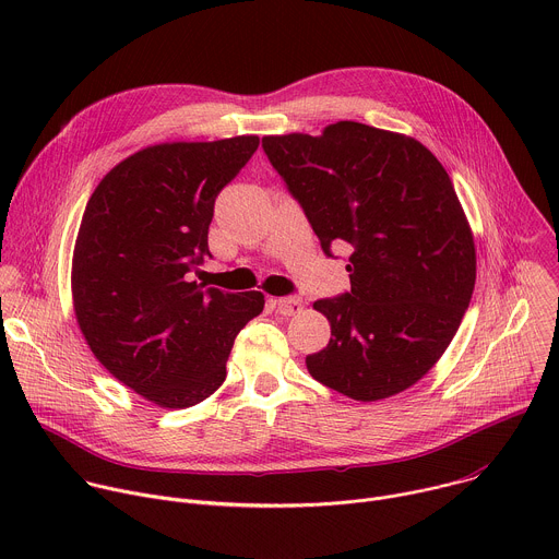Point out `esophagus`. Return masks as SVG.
I'll return each mask as SVG.
<instances>
[{
  "label": "esophagus",
  "mask_w": 559,
  "mask_h": 559,
  "mask_svg": "<svg viewBox=\"0 0 559 559\" xmlns=\"http://www.w3.org/2000/svg\"><path fill=\"white\" fill-rule=\"evenodd\" d=\"M276 307L283 316H296L302 309V298L300 296H283L276 298Z\"/></svg>",
  "instance_id": "esophagus-1"
}]
</instances>
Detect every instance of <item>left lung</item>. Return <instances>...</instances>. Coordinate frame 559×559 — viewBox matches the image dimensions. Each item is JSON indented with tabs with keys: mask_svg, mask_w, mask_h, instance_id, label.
<instances>
[{
	"mask_svg": "<svg viewBox=\"0 0 559 559\" xmlns=\"http://www.w3.org/2000/svg\"><path fill=\"white\" fill-rule=\"evenodd\" d=\"M263 150L328 257L349 246L352 289L313 302L330 345L305 358L325 386L373 403L418 382L453 341L475 285L471 227L438 158L356 121Z\"/></svg>",
	"mask_w": 559,
	"mask_h": 559,
	"instance_id": "obj_1",
	"label": "left lung"
}]
</instances>
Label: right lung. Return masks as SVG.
Instances as JSON below:
<instances>
[{"mask_svg": "<svg viewBox=\"0 0 559 559\" xmlns=\"http://www.w3.org/2000/svg\"><path fill=\"white\" fill-rule=\"evenodd\" d=\"M259 136L162 143L115 166L93 192L72 257V300L97 360L147 401L186 409L225 380L236 334L261 292L190 281L205 257L218 192Z\"/></svg>", "mask_w": 559, "mask_h": 559, "instance_id": "add662e5", "label": "right lung"}]
</instances>
